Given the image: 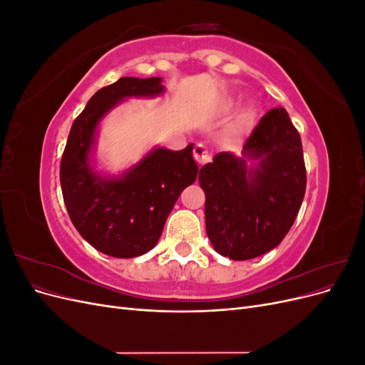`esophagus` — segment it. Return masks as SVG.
<instances>
[{
  "mask_svg": "<svg viewBox=\"0 0 365 365\" xmlns=\"http://www.w3.org/2000/svg\"><path fill=\"white\" fill-rule=\"evenodd\" d=\"M193 157L196 160V163L200 165H204L207 164L210 160H212V155H210V152L207 150V148L204 145H201V143H197V145L195 146L193 149Z\"/></svg>",
  "mask_w": 365,
  "mask_h": 365,
  "instance_id": "obj_1",
  "label": "esophagus"
}]
</instances>
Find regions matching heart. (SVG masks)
<instances>
[{"label": "heart", "mask_w": 365, "mask_h": 365, "mask_svg": "<svg viewBox=\"0 0 365 365\" xmlns=\"http://www.w3.org/2000/svg\"><path fill=\"white\" fill-rule=\"evenodd\" d=\"M251 120H252V113L250 111V109H247V111H244V114L240 115V123L247 125V123H250Z\"/></svg>", "instance_id": "b5f03b06"}]
</instances>
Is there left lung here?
I'll return each instance as SVG.
<instances>
[{
  "label": "left lung",
  "instance_id": "1",
  "mask_svg": "<svg viewBox=\"0 0 365 365\" xmlns=\"http://www.w3.org/2000/svg\"><path fill=\"white\" fill-rule=\"evenodd\" d=\"M197 180L205 193L207 236L220 256L248 260L277 247L306 192L302 138L286 109L262 117L242 157L217 153Z\"/></svg>",
  "mask_w": 365,
  "mask_h": 365
}]
</instances>
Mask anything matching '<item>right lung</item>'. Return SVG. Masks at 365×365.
Segmentation results:
<instances>
[{"label": "right lung", "mask_w": 365, "mask_h": 365, "mask_svg": "<svg viewBox=\"0 0 365 365\" xmlns=\"http://www.w3.org/2000/svg\"><path fill=\"white\" fill-rule=\"evenodd\" d=\"M163 93L161 77H121L102 88L74 120L63 150L61 187L71 222L88 244L111 257H137L155 247L176 200L200 170L193 145L152 149L121 176L93 169L90 158L102 118L128 97Z\"/></svg>", "instance_id": "obj_1"}]
</instances>
